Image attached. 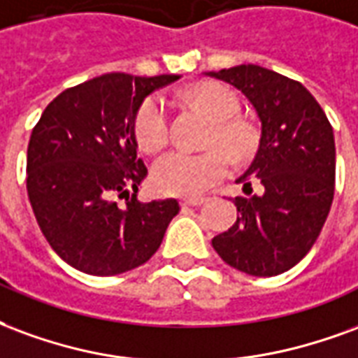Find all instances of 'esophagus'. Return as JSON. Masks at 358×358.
Instances as JSON below:
<instances>
[{"mask_svg": "<svg viewBox=\"0 0 358 358\" xmlns=\"http://www.w3.org/2000/svg\"><path fill=\"white\" fill-rule=\"evenodd\" d=\"M181 204L182 206H192V208H194V206L204 204V198H182Z\"/></svg>", "mask_w": 358, "mask_h": 358, "instance_id": "esophagus-1", "label": "esophagus"}]
</instances>
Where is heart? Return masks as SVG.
<instances>
[{"mask_svg": "<svg viewBox=\"0 0 358 358\" xmlns=\"http://www.w3.org/2000/svg\"><path fill=\"white\" fill-rule=\"evenodd\" d=\"M189 101L215 120L210 133V143H223L234 154H246L254 147L255 135L246 122H240L238 96L225 85L204 83L189 93ZM135 137L143 150L156 152L168 145L171 137L169 106L162 95H150L135 116ZM233 166V156L221 147L208 148L204 152L171 150L164 154L152 166V185L162 194L194 196L210 189L211 185L227 176Z\"/></svg>", "mask_w": 358, "mask_h": 358, "instance_id": "heart-1", "label": "heart"}]
</instances>
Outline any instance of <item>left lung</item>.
Masks as SVG:
<instances>
[{
  "instance_id": "8db88e82",
  "label": "left lung",
  "mask_w": 358,
  "mask_h": 358,
  "mask_svg": "<svg viewBox=\"0 0 358 358\" xmlns=\"http://www.w3.org/2000/svg\"><path fill=\"white\" fill-rule=\"evenodd\" d=\"M210 78L242 91L262 122L250 168L236 181L238 217L211 240L231 267L252 276H276L303 259L322 231L334 200L336 145L332 125L317 99L299 82L257 64H238ZM252 178L264 185L251 194Z\"/></svg>"
}]
</instances>
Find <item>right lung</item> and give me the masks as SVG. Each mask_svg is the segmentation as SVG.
I'll use <instances>...</instances> for the list:
<instances>
[{"label":"right lung","instance_id":"1","mask_svg":"<svg viewBox=\"0 0 358 358\" xmlns=\"http://www.w3.org/2000/svg\"><path fill=\"white\" fill-rule=\"evenodd\" d=\"M179 78L99 76L55 96L34 127L28 198L49 246L70 267L120 275L160 248L179 204L137 198L147 168L137 158L135 116L154 90Z\"/></svg>","mask_w":358,"mask_h":358}]
</instances>
